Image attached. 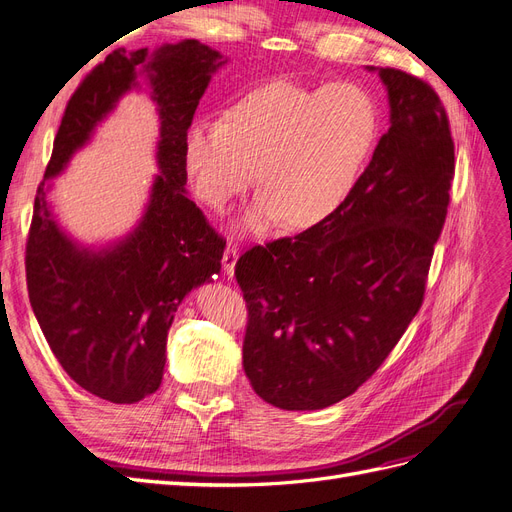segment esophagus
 <instances>
[{"label":"esophagus","instance_id":"34e87169","mask_svg":"<svg viewBox=\"0 0 512 512\" xmlns=\"http://www.w3.org/2000/svg\"><path fill=\"white\" fill-rule=\"evenodd\" d=\"M237 258H239V247L235 243H228L224 247V256H222V267L226 275L235 273V265H237Z\"/></svg>","mask_w":512,"mask_h":512}]
</instances>
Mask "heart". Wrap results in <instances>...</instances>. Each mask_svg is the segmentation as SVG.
Listing matches in <instances>:
<instances>
[{"label": "heart", "instance_id": "1", "mask_svg": "<svg viewBox=\"0 0 512 512\" xmlns=\"http://www.w3.org/2000/svg\"><path fill=\"white\" fill-rule=\"evenodd\" d=\"M378 104L352 81L305 87L275 81L250 91L218 119L185 132L183 162L194 194L224 211L254 181L245 228L280 222L312 228L346 203L378 138Z\"/></svg>", "mask_w": 512, "mask_h": 512}]
</instances>
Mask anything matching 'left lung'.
I'll list each match as a JSON object with an SVG mask.
<instances>
[{"mask_svg":"<svg viewBox=\"0 0 512 512\" xmlns=\"http://www.w3.org/2000/svg\"><path fill=\"white\" fill-rule=\"evenodd\" d=\"M378 74L391 128L346 203L235 265L247 305L243 369L275 408L320 410L352 395L423 305L455 143L431 85L395 68Z\"/></svg>","mask_w":512,"mask_h":512,"instance_id":"left-lung-1","label":"left lung"}]
</instances>
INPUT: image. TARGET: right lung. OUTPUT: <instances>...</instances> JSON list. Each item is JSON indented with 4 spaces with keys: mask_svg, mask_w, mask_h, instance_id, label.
I'll return each mask as SVG.
<instances>
[{
    "mask_svg": "<svg viewBox=\"0 0 512 512\" xmlns=\"http://www.w3.org/2000/svg\"><path fill=\"white\" fill-rule=\"evenodd\" d=\"M222 64V55L198 40L164 44L151 55L147 49L113 51L68 100L38 185L25 247L29 303L66 374L113 404H136L160 389L166 335L177 307L222 269L226 241L185 194L183 162L185 132ZM138 73L148 74L159 104L161 175L139 226L126 240L94 253L56 226L48 179L136 86Z\"/></svg>",
    "mask_w": 512,
    "mask_h": 512,
    "instance_id": "1",
    "label": "right lung"
}]
</instances>
